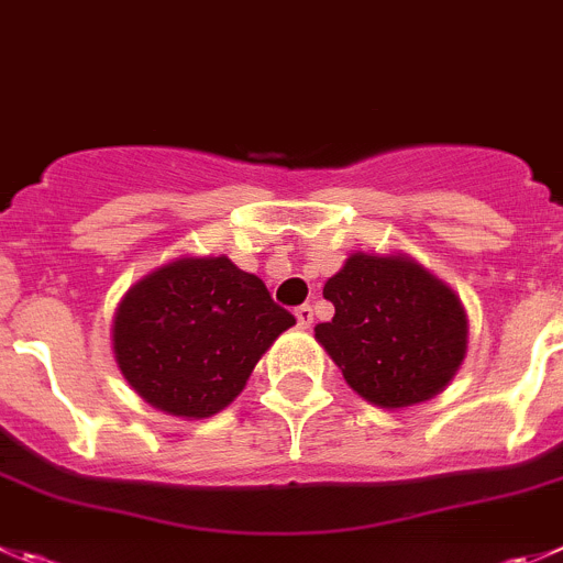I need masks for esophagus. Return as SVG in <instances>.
<instances>
[{
  "mask_svg": "<svg viewBox=\"0 0 563 563\" xmlns=\"http://www.w3.org/2000/svg\"><path fill=\"white\" fill-rule=\"evenodd\" d=\"M296 320H298V325H301V329H309V325L314 323L312 307H309V303H303V307H298V309H296Z\"/></svg>",
  "mask_w": 563,
  "mask_h": 563,
  "instance_id": "esophagus-1",
  "label": "esophagus"
}]
</instances>
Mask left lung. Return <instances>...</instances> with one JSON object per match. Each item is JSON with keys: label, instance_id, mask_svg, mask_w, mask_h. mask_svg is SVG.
I'll return each instance as SVG.
<instances>
[{"label": "left lung", "instance_id": "left-lung-1", "mask_svg": "<svg viewBox=\"0 0 563 563\" xmlns=\"http://www.w3.org/2000/svg\"><path fill=\"white\" fill-rule=\"evenodd\" d=\"M323 298L334 318L314 325V340L373 406L406 409L437 398L467 356L462 301L409 254L356 251L325 282Z\"/></svg>", "mask_w": 563, "mask_h": 563}]
</instances>
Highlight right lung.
<instances>
[{
  "label": "right lung",
  "instance_id": "right-lung-1",
  "mask_svg": "<svg viewBox=\"0 0 563 563\" xmlns=\"http://www.w3.org/2000/svg\"><path fill=\"white\" fill-rule=\"evenodd\" d=\"M296 325L265 282L229 256H176L124 292L112 353L130 387L154 409L205 420L227 409L262 353Z\"/></svg>",
  "mask_w": 563,
  "mask_h": 563
}]
</instances>
